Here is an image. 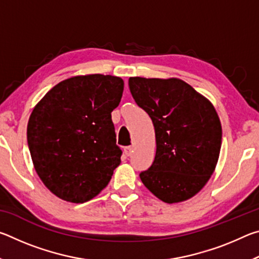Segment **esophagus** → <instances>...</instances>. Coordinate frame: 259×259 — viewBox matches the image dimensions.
Masks as SVG:
<instances>
[{"instance_id": "34e87169", "label": "esophagus", "mask_w": 259, "mask_h": 259, "mask_svg": "<svg viewBox=\"0 0 259 259\" xmlns=\"http://www.w3.org/2000/svg\"><path fill=\"white\" fill-rule=\"evenodd\" d=\"M133 152H134V147L133 146H125L124 147V154L126 156H130L131 154H133Z\"/></svg>"}]
</instances>
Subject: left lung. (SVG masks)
<instances>
[{"mask_svg": "<svg viewBox=\"0 0 259 259\" xmlns=\"http://www.w3.org/2000/svg\"><path fill=\"white\" fill-rule=\"evenodd\" d=\"M129 89L155 129V157L139 174L143 184L166 203L192 198L209 181L221 152L213 106L179 78L130 77Z\"/></svg>", "mask_w": 259, "mask_h": 259, "instance_id": "1", "label": "left lung"}]
</instances>
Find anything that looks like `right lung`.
<instances>
[{"instance_id": "obj_1", "label": "right lung", "mask_w": 259, "mask_h": 259, "mask_svg": "<svg viewBox=\"0 0 259 259\" xmlns=\"http://www.w3.org/2000/svg\"><path fill=\"white\" fill-rule=\"evenodd\" d=\"M124 82L112 75L75 76L55 85L30 114L27 142L35 170L58 198H95L120 164L112 112Z\"/></svg>"}]
</instances>
